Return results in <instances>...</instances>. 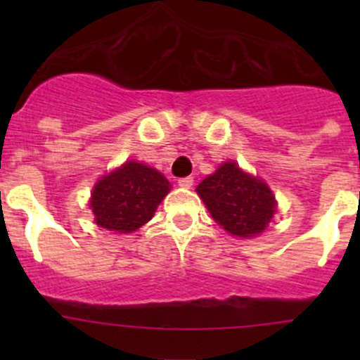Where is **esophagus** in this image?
Listing matches in <instances>:
<instances>
[{
	"label": "esophagus",
	"mask_w": 360,
	"mask_h": 360,
	"mask_svg": "<svg viewBox=\"0 0 360 360\" xmlns=\"http://www.w3.org/2000/svg\"><path fill=\"white\" fill-rule=\"evenodd\" d=\"M177 183H179L181 188H191V186H193V177H191V176L181 177V179L177 181Z\"/></svg>",
	"instance_id": "34e87169"
}]
</instances>
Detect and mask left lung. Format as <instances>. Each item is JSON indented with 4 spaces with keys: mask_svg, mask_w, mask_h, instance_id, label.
Here are the masks:
<instances>
[{
    "mask_svg": "<svg viewBox=\"0 0 360 360\" xmlns=\"http://www.w3.org/2000/svg\"><path fill=\"white\" fill-rule=\"evenodd\" d=\"M216 223L237 237H254L268 226L275 212V197L263 181L226 162L197 186Z\"/></svg>",
    "mask_w": 360,
    "mask_h": 360,
    "instance_id": "left-lung-1",
    "label": "left lung"
}]
</instances>
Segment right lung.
<instances>
[{"label":"right lung","instance_id":"1","mask_svg":"<svg viewBox=\"0 0 360 360\" xmlns=\"http://www.w3.org/2000/svg\"><path fill=\"white\" fill-rule=\"evenodd\" d=\"M167 193L169 181L158 170L127 162L97 183L90 207L99 226L130 233L153 217Z\"/></svg>","mask_w":360,"mask_h":360}]
</instances>
